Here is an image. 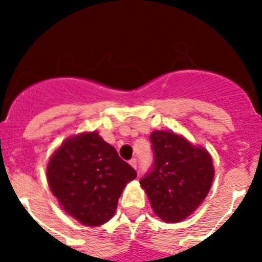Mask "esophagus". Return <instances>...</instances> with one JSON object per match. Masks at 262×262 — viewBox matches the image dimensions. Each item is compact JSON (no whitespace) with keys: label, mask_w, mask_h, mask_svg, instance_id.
<instances>
[{"label":"esophagus","mask_w":262,"mask_h":262,"mask_svg":"<svg viewBox=\"0 0 262 262\" xmlns=\"http://www.w3.org/2000/svg\"><path fill=\"white\" fill-rule=\"evenodd\" d=\"M129 164H130L132 167L135 168V170H137V159H136V158H133V159H130V162H129Z\"/></svg>","instance_id":"esophagus-1"}]
</instances>
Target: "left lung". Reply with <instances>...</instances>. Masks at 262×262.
<instances>
[{"instance_id": "left-lung-1", "label": "left lung", "mask_w": 262, "mask_h": 262, "mask_svg": "<svg viewBox=\"0 0 262 262\" xmlns=\"http://www.w3.org/2000/svg\"><path fill=\"white\" fill-rule=\"evenodd\" d=\"M155 154L154 167L140 183L158 217L178 223L201 205L215 177L212 156L174 132L149 136Z\"/></svg>"}]
</instances>
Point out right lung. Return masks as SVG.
<instances>
[{"instance_id": "add662e5", "label": "right lung", "mask_w": 262, "mask_h": 262, "mask_svg": "<svg viewBox=\"0 0 262 262\" xmlns=\"http://www.w3.org/2000/svg\"><path fill=\"white\" fill-rule=\"evenodd\" d=\"M46 175L61 208L90 227L102 226L114 216L126 183L137 177L98 132L65 140L51 155Z\"/></svg>"}]
</instances>
